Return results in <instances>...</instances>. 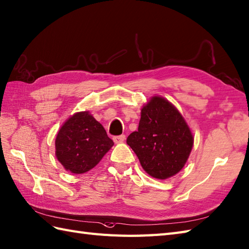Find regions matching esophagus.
<instances>
[{
	"label": "esophagus",
	"mask_w": 249,
	"mask_h": 249,
	"mask_svg": "<svg viewBox=\"0 0 249 249\" xmlns=\"http://www.w3.org/2000/svg\"><path fill=\"white\" fill-rule=\"evenodd\" d=\"M113 141H114V143H117V144L123 143V142L125 141V136H124V135L115 136V137H113Z\"/></svg>",
	"instance_id": "esophagus-1"
}]
</instances>
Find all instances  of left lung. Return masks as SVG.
I'll use <instances>...</instances> for the list:
<instances>
[{
	"instance_id": "left-lung-1",
	"label": "left lung",
	"mask_w": 249,
	"mask_h": 249,
	"mask_svg": "<svg viewBox=\"0 0 249 249\" xmlns=\"http://www.w3.org/2000/svg\"><path fill=\"white\" fill-rule=\"evenodd\" d=\"M193 141L180 112L165 98L153 96L142 108L138 130L126 142L148 175L166 179L186 164Z\"/></svg>"
}]
</instances>
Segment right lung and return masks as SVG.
I'll list each match as a JSON object with an SVG mask.
<instances>
[{
	"instance_id": "1",
	"label": "right lung",
	"mask_w": 249,
	"mask_h": 249,
	"mask_svg": "<svg viewBox=\"0 0 249 249\" xmlns=\"http://www.w3.org/2000/svg\"><path fill=\"white\" fill-rule=\"evenodd\" d=\"M113 141L89 111L73 114L63 124L55 140L56 157L67 171L83 174L100 162Z\"/></svg>"
}]
</instances>
